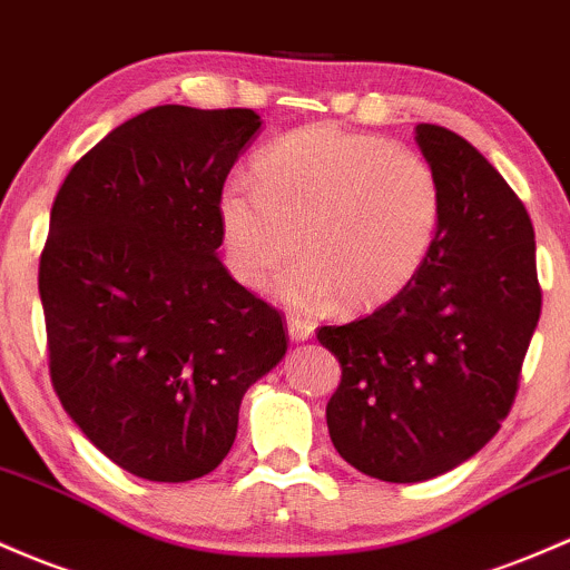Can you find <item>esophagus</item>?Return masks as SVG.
Masks as SVG:
<instances>
[{"mask_svg":"<svg viewBox=\"0 0 570 570\" xmlns=\"http://www.w3.org/2000/svg\"><path fill=\"white\" fill-rule=\"evenodd\" d=\"M286 330H289L292 341H308L314 335V324L299 316H286Z\"/></svg>","mask_w":570,"mask_h":570,"instance_id":"1","label":"esophagus"}]
</instances>
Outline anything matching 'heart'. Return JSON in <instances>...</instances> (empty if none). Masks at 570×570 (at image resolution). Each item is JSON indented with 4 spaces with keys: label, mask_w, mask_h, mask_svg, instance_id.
Here are the masks:
<instances>
[{
    "label": "heart",
    "mask_w": 570,
    "mask_h": 570,
    "mask_svg": "<svg viewBox=\"0 0 570 570\" xmlns=\"http://www.w3.org/2000/svg\"><path fill=\"white\" fill-rule=\"evenodd\" d=\"M218 194V224L237 281H278L299 308H376L397 297L428 262L441 227V180L414 148L379 135L311 124L275 140Z\"/></svg>",
    "instance_id": "heart-1"
}]
</instances>
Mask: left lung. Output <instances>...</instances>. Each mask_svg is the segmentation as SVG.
Returning <instances> with one entry per match:
<instances>
[{"instance_id": "obj_1", "label": "left lung", "mask_w": 570, "mask_h": 570, "mask_svg": "<svg viewBox=\"0 0 570 570\" xmlns=\"http://www.w3.org/2000/svg\"><path fill=\"white\" fill-rule=\"evenodd\" d=\"M416 142L443 194L433 252L371 316L316 330L341 362L333 446L392 484L441 476L498 433L541 316L522 199L465 137L419 124Z\"/></svg>"}]
</instances>
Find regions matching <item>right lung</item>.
<instances>
[{
  "instance_id": "1",
  "label": "right lung",
  "mask_w": 570,
  "mask_h": 570,
  "mask_svg": "<svg viewBox=\"0 0 570 570\" xmlns=\"http://www.w3.org/2000/svg\"><path fill=\"white\" fill-rule=\"evenodd\" d=\"M248 108L159 105L67 173L40 254L53 390L124 471L191 481L227 458L284 318L218 259V194L259 129Z\"/></svg>"
}]
</instances>
